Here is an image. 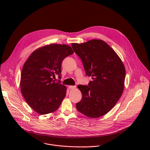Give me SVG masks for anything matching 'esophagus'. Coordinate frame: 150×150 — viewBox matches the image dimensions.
<instances>
[{"mask_svg":"<svg viewBox=\"0 0 150 150\" xmlns=\"http://www.w3.org/2000/svg\"><path fill=\"white\" fill-rule=\"evenodd\" d=\"M68 88H69L70 90H71V89L74 90V89H75V88H76V86H73V85H69Z\"/></svg>","mask_w":150,"mask_h":150,"instance_id":"esophagus-1","label":"esophagus"}]
</instances>
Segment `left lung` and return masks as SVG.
I'll return each instance as SVG.
<instances>
[{"label":"left lung","instance_id":"obj_1","mask_svg":"<svg viewBox=\"0 0 150 150\" xmlns=\"http://www.w3.org/2000/svg\"><path fill=\"white\" fill-rule=\"evenodd\" d=\"M71 46L81 58L86 75L93 79L88 86H78L82 97L76 104V109L88 117H100L114 108L123 93L126 74L124 64L103 40L94 39Z\"/></svg>","mask_w":150,"mask_h":150}]
</instances>
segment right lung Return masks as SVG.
<instances>
[{"instance_id":"add662e5","label":"right lung","mask_w":150,"mask_h":150,"mask_svg":"<svg viewBox=\"0 0 150 150\" xmlns=\"http://www.w3.org/2000/svg\"><path fill=\"white\" fill-rule=\"evenodd\" d=\"M74 53L64 44H50L35 50L23 66L20 88L24 99L38 114L57 110L66 96L67 87L53 78L60 77L63 60Z\"/></svg>"}]
</instances>
